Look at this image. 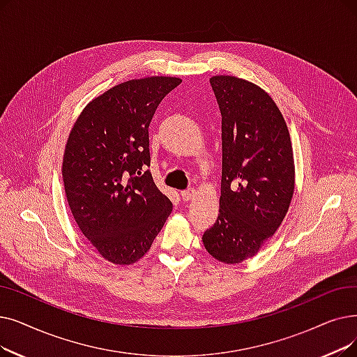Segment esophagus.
I'll return each instance as SVG.
<instances>
[{
    "label": "esophagus",
    "instance_id": "34e87169",
    "mask_svg": "<svg viewBox=\"0 0 357 357\" xmlns=\"http://www.w3.org/2000/svg\"><path fill=\"white\" fill-rule=\"evenodd\" d=\"M194 195H195V190L194 188H188V190L181 191V197H182V199L185 201V203H187V201H190Z\"/></svg>",
    "mask_w": 357,
    "mask_h": 357
}]
</instances>
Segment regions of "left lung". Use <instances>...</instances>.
Listing matches in <instances>:
<instances>
[{"mask_svg": "<svg viewBox=\"0 0 357 357\" xmlns=\"http://www.w3.org/2000/svg\"><path fill=\"white\" fill-rule=\"evenodd\" d=\"M210 84L222 112V195L206 250L226 264L254 257L282 225L294 191L286 121L268 93L231 75Z\"/></svg>", "mask_w": 357, "mask_h": 357, "instance_id": "1", "label": "left lung"}]
</instances>
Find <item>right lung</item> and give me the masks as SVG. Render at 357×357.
<instances>
[{
	"mask_svg": "<svg viewBox=\"0 0 357 357\" xmlns=\"http://www.w3.org/2000/svg\"><path fill=\"white\" fill-rule=\"evenodd\" d=\"M176 77L121 83L93 99L68 135L63 179L83 235L107 261L130 266L162 230L172 203L153 181L149 126Z\"/></svg>",
	"mask_w": 357,
	"mask_h": 357,
	"instance_id": "obj_1",
	"label": "right lung"
}]
</instances>
